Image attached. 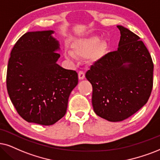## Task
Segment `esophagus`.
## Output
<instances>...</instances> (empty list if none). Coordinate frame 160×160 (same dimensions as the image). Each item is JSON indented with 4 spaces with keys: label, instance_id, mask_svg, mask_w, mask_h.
Listing matches in <instances>:
<instances>
[{
    "label": "esophagus",
    "instance_id": "esophagus-1",
    "mask_svg": "<svg viewBox=\"0 0 160 160\" xmlns=\"http://www.w3.org/2000/svg\"><path fill=\"white\" fill-rule=\"evenodd\" d=\"M78 78H79V80H82V79H84L85 72L83 71H80V72H78Z\"/></svg>",
    "mask_w": 160,
    "mask_h": 160
}]
</instances>
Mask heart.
<instances>
[{"label":"heart","mask_w":160,"mask_h":160,"mask_svg":"<svg viewBox=\"0 0 160 160\" xmlns=\"http://www.w3.org/2000/svg\"><path fill=\"white\" fill-rule=\"evenodd\" d=\"M72 51H66L65 55L68 59L77 58H85L88 55V59L93 62L98 61L103 58L108 50V43L105 40L100 41L98 36L79 39L71 46Z\"/></svg>","instance_id":"1"}]
</instances>
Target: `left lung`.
Returning <instances> with one entry per match:
<instances>
[{
    "label": "left lung",
    "instance_id": "left-lung-1",
    "mask_svg": "<svg viewBox=\"0 0 160 160\" xmlns=\"http://www.w3.org/2000/svg\"><path fill=\"white\" fill-rule=\"evenodd\" d=\"M117 51L95 62L86 73L92 85V106L97 115L120 122L139 111L153 88V63L146 46L134 32L117 26Z\"/></svg>",
    "mask_w": 160,
    "mask_h": 160
}]
</instances>
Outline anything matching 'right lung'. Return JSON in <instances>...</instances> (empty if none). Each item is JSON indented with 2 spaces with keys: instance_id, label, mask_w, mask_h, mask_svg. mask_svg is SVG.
I'll use <instances>...</instances> for the list:
<instances>
[{
  "instance_id": "1",
  "label": "right lung",
  "mask_w": 160,
  "mask_h": 160,
  "mask_svg": "<svg viewBox=\"0 0 160 160\" xmlns=\"http://www.w3.org/2000/svg\"><path fill=\"white\" fill-rule=\"evenodd\" d=\"M52 30L26 32L12 48L7 88L18 114L29 122L53 125L66 114L78 73L57 63L59 43Z\"/></svg>"
}]
</instances>
